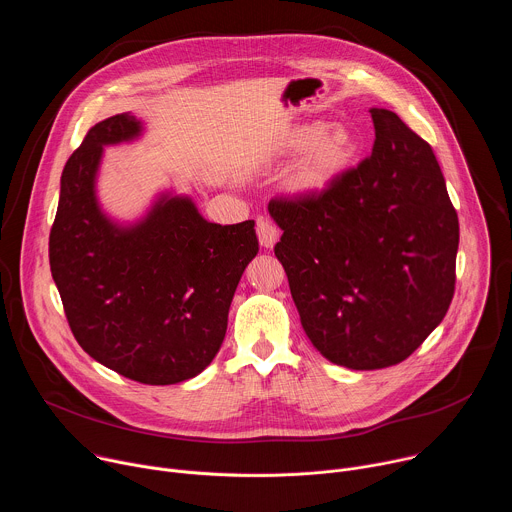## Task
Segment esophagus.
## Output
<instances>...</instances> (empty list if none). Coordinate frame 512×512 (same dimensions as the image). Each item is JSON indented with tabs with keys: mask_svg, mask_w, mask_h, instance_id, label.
<instances>
[{
	"mask_svg": "<svg viewBox=\"0 0 512 512\" xmlns=\"http://www.w3.org/2000/svg\"><path fill=\"white\" fill-rule=\"evenodd\" d=\"M257 239L265 249H271L277 243L279 229L269 221V218H263V216L257 218Z\"/></svg>",
	"mask_w": 512,
	"mask_h": 512,
	"instance_id": "obj_1",
	"label": "esophagus"
}]
</instances>
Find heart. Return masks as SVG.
I'll use <instances>...</instances> for the list:
<instances>
[{
  "label": "heart",
  "instance_id": "b5f03b06",
  "mask_svg": "<svg viewBox=\"0 0 512 512\" xmlns=\"http://www.w3.org/2000/svg\"><path fill=\"white\" fill-rule=\"evenodd\" d=\"M287 150L304 154L296 172L291 174V188L314 192L326 188L344 172L354 154V139L344 127L308 123L289 133Z\"/></svg>",
  "mask_w": 512,
  "mask_h": 512
}]
</instances>
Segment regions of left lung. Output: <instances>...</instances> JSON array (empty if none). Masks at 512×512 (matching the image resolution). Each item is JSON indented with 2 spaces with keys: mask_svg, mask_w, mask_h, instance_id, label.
Listing matches in <instances>:
<instances>
[{
  "mask_svg": "<svg viewBox=\"0 0 512 512\" xmlns=\"http://www.w3.org/2000/svg\"><path fill=\"white\" fill-rule=\"evenodd\" d=\"M371 117V156L320 192L269 202L302 326L352 371L393 367L444 320L460 241L431 145L393 111Z\"/></svg>",
  "mask_w": 512,
  "mask_h": 512,
  "instance_id": "obj_1",
  "label": "left lung"
}]
</instances>
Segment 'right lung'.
Instances as JSON below:
<instances>
[{
	"label": "right lung",
	"instance_id": "obj_1",
	"mask_svg": "<svg viewBox=\"0 0 512 512\" xmlns=\"http://www.w3.org/2000/svg\"><path fill=\"white\" fill-rule=\"evenodd\" d=\"M141 123L113 115L68 158L50 229V271L68 326L107 369L174 385L202 373L221 348L239 279L257 255L255 223H206L188 198H162L135 227L99 210L103 145L137 137Z\"/></svg>",
	"mask_w": 512,
	"mask_h": 512
}]
</instances>
